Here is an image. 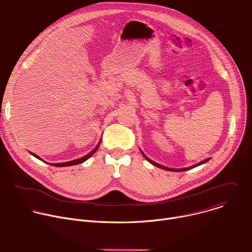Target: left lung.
<instances>
[{"label":"left lung","instance_id":"obj_1","mask_svg":"<svg viewBox=\"0 0 252 252\" xmlns=\"http://www.w3.org/2000/svg\"><path fill=\"white\" fill-rule=\"evenodd\" d=\"M142 154V156L146 158V159L147 160H149L152 164H154V165H156V166H158V167H159V168H162V169H166V170H170V171H185V170H189V169H191V168H193V167H196V166H198V165H200V164H202V163H204V162H206V161H208L209 160V158H206L205 160H203V161H201V162H199V163H197V164H195V165H192V166H190V167H187V168H181V169H175V168H168V167H165V166H162V165H160V164H158V163H157V162H155V161H153V160H151L149 158H147L146 156H145V154L143 153H141Z\"/></svg>","mask_w":252,"mask_h":252}]
</instances>
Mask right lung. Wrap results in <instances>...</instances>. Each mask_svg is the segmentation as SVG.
Segmentation results:
<instances>
[{
    "label": "right lung",
    "mask_w": 252,
    "mask_h": 252,
    "mask_svg": "<svg viewBox=\"0 0 252 252\" xmlns=\"http://www.w3.org/2000/svg\"><path fill=\"white\" fill-rule=\"evenodd\" d=\"M98 147H99V145L92 152V153H90L89 155H87L86 157H84V158H79V159H76V160H71V161H67V162H63V163H52V165H54V166H70V165H76V164H79V163H82V162H84V161H86L89 158H91L95 152H96V150L98 149ZM31 153V152H30ZM31 155H32L34 158H39V159H41V160H43L42 158H40V157H38L37 155H34V154H32V153H31ZM44 161V160H43Z\"/></svg>",
    "instance_id": "add662e5"
}]
</instances>
